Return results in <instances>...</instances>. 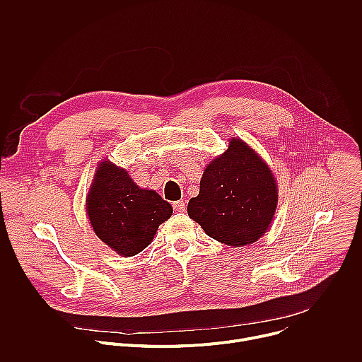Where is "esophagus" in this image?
I'll return each instance as SVG.
<instances>
[{
	"mask_svg": "<svg viewBox=\"0 0 362 362\" xmlns=\"http://www.w3.org/2000/svg\"><path fill=\"white\" fill-rule=\"evenodd\" d=\"M173 209L177 211V212H185L186 211V203L183 200L173 202Z\"/></svg>",
	"mask_w": 362,
	"mask_h": 362,
	"instance_id": "1",
	"label": "esophagus"
}]
</instances>
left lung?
<instances>
[{"label": "left lung", "instance_id": "8db88e82", "mask_svg": "<svg viewBox=\"0 0 362 362\" xmlns=\"http://www.w3.org/2000/svg\"><path fill=\"white\" fill-rule=\"evenodd\" d=\"M278 204V187L268 165L240 139L206 166L200 190L187 215L206 235L229 246L256 242L269 228Z\"/></svg>", "mask_w": 362, "mask_h": 362}]
</instances>
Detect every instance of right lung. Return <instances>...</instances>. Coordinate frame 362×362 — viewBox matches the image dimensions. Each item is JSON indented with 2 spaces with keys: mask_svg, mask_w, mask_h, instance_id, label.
<instances>
[{
  "mask_svg": "<svg viewBox=\"0 0 362 362\" xmlns=\"http://www.w3.org/2000/svg\"><path fill=\"white\" fill-rule=\"evenodd\" d=\"M94 233L122 256H134L150 245L173 209L154 190L140 189L129 173L101 162L86 200Z\"/></svg>",
  "mask_w": 362,
  "mask_h": 362,
  "instance_id": "obj_1",
  "label": "right lung"
}]
</instances>
